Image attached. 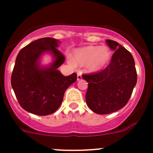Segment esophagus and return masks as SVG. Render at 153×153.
Here are the masks:
<instances>
[{
	"label": "esophagus",
	"mask_w": 153,
	"mask_h": 153,
	"mask_svg": "<svg viewBox=\"0 0 153 153\" xmlns=\"http://www.w3.org/2000/svg\"><path fill=\"white\" fill-rule=\"evenodd\" d=\"M82 79V74L81 73H78L77 74V80H80Z\"/></svg>",
	"instance_id": "34e87169"
}]
</instances>
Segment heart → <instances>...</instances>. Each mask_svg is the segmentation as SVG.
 Returning <instances> with one entry per match:
<instances>
[{
  "label": "heart",
  "mask_w": 153,
  "mask_h": 153,
  "mask_svg": "<svg viewBox=\"0 0 153 153\" xmlns=\"http://www.w3.org/2000/svg\"><path fill=\"white\" fill-rule=\"evenodd\" d=\"M111 59V51L106 46H86L75 49L73 60L76 63L84 66L87 64L91 72H100L106 68Z\"/></svg>",
  "instance_id": "obj_1"
}]
</instances>
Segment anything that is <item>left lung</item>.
I'll use <instances>...</instances> for the list:
<instances>
[{"label": "left lung", "mask_w": 153, "mask_h": 153, "mask_svg": "<svg viewBox=\"0 0 153 153\" xmlns=\"http://www.w3.org/2000/svg\"><path fill=\"white\" fill-rule=\"evenodd\" d=\"M106 42L114 51L109 66L100 73L83 76L88 83L86 104L97 114H109L125 106L137 82L130 52L114 40Z\"/></svg>", "instance_id": "obj_1"}]
</instances>
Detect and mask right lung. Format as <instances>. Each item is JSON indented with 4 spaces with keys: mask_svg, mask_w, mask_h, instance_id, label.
<instances>
[{
    "mask_svg": "<svg viewBox=\"0 0 153 153\" xmlns=\"http://www.w3.org/2000/svg\"><path fill=\"white\" fill-rule=\"evenodd\" d=\"M61 42L44 37L30 43L18 53L11 76V86L21 107L38 116L52 114L61 105L63 95L76 81V74L65 76L58 68L65 57L57 47ZM45 53L53 61L47 66L40 64Z\"/></svg>",
    "mask_w": 153,
    "mask_h": 153,
    "instance_id": "obj_1",
    "label": "right lung"
}]
</instances>
